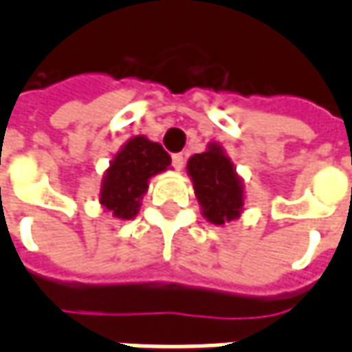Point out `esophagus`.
Listing matches in <instances>:
<instances>
[{
	"instance_id": "obj_1",
	"label": "esophagus",
	"mask_w": 352,
	"mask_h": 352,
	"mask_svg": "<svg viewBox=\"0 0 352 352\" xmlns=\"http://www.w3.org/2000/svg\"><path fill=\"white\" fill-rule=\"evenodd\" d=\"M171 166H173L175 169H183V166H184V156H183V154H181V153L173 154V156H171Z\"/></svg>"
}]
</instances>
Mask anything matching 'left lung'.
I'll use <instances>...</instances> for the list:
<instances>
[{"label":"left lung","mask_w":352,"mask_h":352,"mask_svg":"<svg viewBox=\"0 0 352 352\" xmlns=\"http://www.w3.org/2000/svg\"><path fill=\"white\" fill-rule=\"evenodd\" d=\"M186 169L207 221L222 226L239 219L243 211V184L221 145L209 143L206 153L192 156Z\"/></svg>","instance_id":"8db88e82"}]
</instances>
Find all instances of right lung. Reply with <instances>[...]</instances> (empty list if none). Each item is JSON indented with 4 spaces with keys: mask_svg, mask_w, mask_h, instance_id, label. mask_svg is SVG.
<instances>
[{
    "mask_svg": "<svg viewBox=\"0 0 352 352\" xmlns=\"http://www.w3.org/2000/svg\"><path fill=\"white\" fill-rule=\"evenodd\" d=\"M169 164L171 158L162 145L143 135L131 138L103 175L100 204L116 219L130 221L141 207V196L148 188V179L166 171Z\"/></svg>",
    "mask_w": 352,
    "mask_h": 352,
    "instance_id": "right-lung-1",
    "label": "right lung"
}]
</instances>
